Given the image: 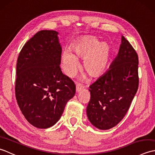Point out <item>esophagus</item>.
Here are the masks:
<instances>
[{
	"mask_svg": "<svg viewBox=\"0 0 155 155\" xmlns=\"http://www.w3.org/2000/svg\"><path fill=\"white\" fill-rule=\"evenodd\" d=\"M83 90V87L81 86V85H77V86L76 87V92H77V93H79V92L82 91Z\"/></svg>",
	"mask_w": 155,
	"mask_h": 155,
	"instance_id": "esophagus-1",
	"label": "esophagus"
}]
</instances>
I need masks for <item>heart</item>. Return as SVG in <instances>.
Segmentation results:
<instances>
[{"label": "heart", "mask_w": 155, "mask_h": 155, "mask_svg": "<svg viewBox=\"0 0 155 155\" xmlns=\"http://www.w3.org/2000/svg\"><path fill=\"white\" fill-rule=\"evenodd\" d=\"M71 51L62 52L61 59L64 73L69 77H72L77 72L79 59H84V71L94 79L103 76L109 68L112 57L110 46L94 36L78 38L71 45Z\"/></svg>", "instance_id": "obj_1"}]
</instances>
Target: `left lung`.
Masks as SVG:
<instances>
[{
	"label": "left lung",
	"mask_w": 155,
	"mask_h": 155,
	"mask_svg": "<svg viewBox=\"0 0 155 155\" xmlns=\"http://www.w3.org/2000/svg\"><path fill=\"white\" fill-rule=\"evenodd\" d=\"M138 64L136 51L122 36L119 51L108 71L88 89L87 114L94 127L110 129L125 116L139 87Z\"/></svg>",
	"instance_id": "1"
}]
</instances>
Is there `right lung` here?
<instances>
[{"mask_svg": "<svg viewBox=\"0 0 155 155\" xmlns=\"http://www.w3.org/2000/svg\"><path fill=\"white\" fill-rule=\"evenodd\" d=\"M58 35L55 31L38 32L22 47L16 64L18 105L29 123L42 129L57 123L76 91L73 81L61 70Z\"/></svg>", "mask_w": 155, "mask_h": 155, "instance_id": "right-lung-1", "label": "right lung"}]
</instances>
